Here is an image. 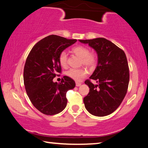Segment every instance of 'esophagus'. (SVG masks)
Here are the masks:
<instances>
[{"label":"esophagus","instance_id":"1","mask_svg":"<svg viewBox=\"0 0 148 148\" xmlns=\"http://www.w3.org/2000/svg\"><path fill=\"white\" fill-rule=\"evenodd\" d=\"M81 85H82V84L79 83V82H76V86L77 87H79Z\"/></svg>","mask_w":148,"mask_h":148}]
</instances>
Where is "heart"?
Here are the masks:
<instances>
[{
    "mask_svg": "<svg viewBox=\"0 0 148 148\" xmlns=\"http://www.w3.org/2000/svg\"><path fill=\"white\" fill-rule=\"evenodd\" d=\"M72 52L81 59L80 63L87 67H93L97 62V55L92 52H89V49L84 46H77L72 47ZM59 62L62 67L66 66L67 54L65 51H62L59 55ZM87 71L84 69H71L66 72L67 76L76 81H79L82 77L86 76Z\"/></svg>",
    "mask_w": 148,
    "mask_h": 148,
    "instance_id": "1",
    "label": "heart"
}]
</instances>
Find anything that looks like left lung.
<instances>
[{
	"label": "left lung",
	"instance_id": "left-lung-1",
	"mask_svg": "<svg viewBox=\"0 0 148 148\" xmlns=\"http://www.w3.org/2000/svg\"><path fill=\"white\" fill-rule=\"evenodd\" d=\"M95 49L98 57L97 66L85 84L89 92L84 99L86 110L95 116L103 117L113 113L127 92L129 69L126 55L116 45L104 38L79 40Z\"/></svg>",
	"mask_w": 148,
	"mask_h": 148
}]
</instances>
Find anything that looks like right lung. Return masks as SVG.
Returning <instances> with one entry per match:
<instances>
[{"instance_id":"obj_1","label":"right lung","mask_w":148,"mask_h":148,"mask_svg":"<svg viewBox=\"0 0 148 148\" xmlns=\"http://www.w3.org/2000/svg\"><path fill=\"white\" fill-rule=\"evenodd\" d=\"M77 40H69L50 35L34 45L27 57L24 67L23 79L27 94L36 108L46 115H55L66 106V92L76 84L68 76L60 83L53 79L61 72L59 55Z\"/></svg>"}]
</instances>
